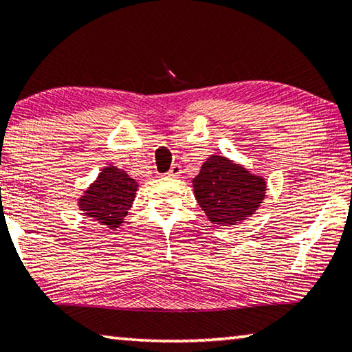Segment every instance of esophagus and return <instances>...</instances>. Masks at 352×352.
Returning <instances> with one entry per match:
<instances>
[{
    "mask_svg": "<svg viewBox=\"0 0 352 352\" xmlns=\"http://www.w3.org/2000/svg\"><path fill=\"white\" fill-rule=\"evenodd\" d=\"M180 174H182L180 164H172L169 172H167V177H178Z\"/></svg>",
    "mask_w": 352,
    "mask_h": 352,
    "instance_id": "obj_1",
    "label": "esophagus"
}]
</instances>
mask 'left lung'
I'll return each instance as SVG.
<instances>
[{
    "instance_id": "left-lung-1",
    "label": "left lung",
    "mask_w": 352,
    "mask_h": 352,
    "mask_svg": "<svg viewBox=\"0 0 352 352\" xmlns=\"http://www.w3.org/2000/svg\"><path fill=\"white\" fill-rule=\"evenodd\" d=\"M200 208L216 226H235L255 213L265 199L266 182L226 156L213 155L192 180Z\"/></svg>"
}]
</instances>
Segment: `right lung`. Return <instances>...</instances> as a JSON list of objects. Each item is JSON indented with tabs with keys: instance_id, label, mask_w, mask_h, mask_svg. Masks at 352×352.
<instances>
[{
	"instance_id": "add662e5",
	"label": "right lung",
	"mask_w": 352,
	"mask_h": 352,
	"mask_svg": "<svg viewBox=\"0 0 352 352\" xmlns=\"http://www.w3.org/2000/svg\"><path fill=\"white\" fill-rule=\"evenodd\" d=\"M138 183L125 170L106 166L80 199L85 214L108 228H119L136 197Z\"/></svg>"
}]
</instances>
